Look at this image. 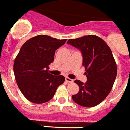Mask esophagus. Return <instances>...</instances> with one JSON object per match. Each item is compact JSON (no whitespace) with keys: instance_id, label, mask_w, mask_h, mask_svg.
<instances>
[{"instance_id":"obj_1","label":"esophagus","mask_w":130,"mask_h":130,"mask_svg":"<svg viewBox=\"0 0 130 130\" xmlns=\"http://www.w3.org/2000/svg\"><path fill=\"white\" fill-rule=\"evenodd\" d=\"M65 80H66L67 82H69V83H72V82H73V79L69 78V77H66V78H65Z\"/></svg>"}]
</instances>
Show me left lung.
Masks as SVG:
<instances>
[{"label": "left lung", "instance_id": "obj_1", "mask_svg": "<svg viewBox=\"0 0 130 130\" xmlns=\"http://www.w3.org/2000/svg\"><path fill=\"white\" fill-rule=\"evenodd\" d=\"M67 43L82 52L87 77L86 83L74 80L79 92L72 96L73 100L82 107L98 105L110 93L117 77V67L111 50L100 37L92 35L69 39Z\"/></svg>", "mask_w": 130, "mask_h": 130}]
</instances>
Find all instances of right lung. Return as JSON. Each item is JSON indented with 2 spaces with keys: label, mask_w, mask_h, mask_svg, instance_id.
<instances>
[{
  "label": "right lung",
  "mask_w": 130,
  "mask_h": 130,
  "mask_svg": "<svg viewBox=\"0 0 130 130\" xmlns=\"http://www.w3.org/2000/svg\"><path fill=\"white\" fill-rule=\"evenodd\" d=\"M66 40L40 35L21 46L14 60L13 72L20 91L29 101L39 104L50 101L57 87L65 82L63 76H54L48 69L56 50Z\"/></svg>",
  "instance_id": "right-lung-1"
}]
</instances>
